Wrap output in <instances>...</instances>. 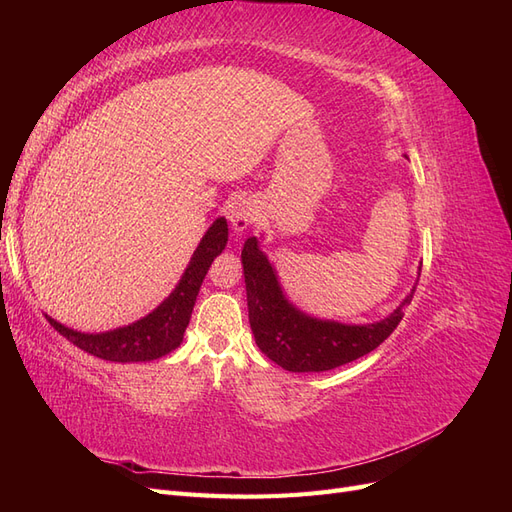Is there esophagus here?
Segmentation results:
<instances>
[{"label":"esophagus","mask_w":512,"mask_h":512,"mask_svg":"<svg viewBox=\"0 0 512 512\" xmlns=\"http://www.w3.org/2000/svg\"><path fill=\"white\" fill-rule=\"evenodd\" d=\"M226 218L235 232H243L256 218V205L250 198H235L226 205Z\"/></svg>","instance_id":"1"}]
</instances>
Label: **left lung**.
<instances>
[{
    "label": "left lung",
    "instance_id": "obj_1",
    "mask_svg": "<svg viewBox=\"0 0 512 512\" xmlns=\"http://www.w3.org/2000/svg\"><path fill=\"white\" fill-rule=\"evenodd\" d=\"M241 260L256 344L288 371H329L376 350L397 329L404 318V305L412 301L416 290L414 286L404 303L380 322L339 324L305 316L286 301L256 237L245 241Z\"/></svg>",
    "mask_w": 512,
    "mask_h": 512
}]
</instances>
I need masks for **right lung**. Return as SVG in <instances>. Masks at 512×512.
<instances>
[{
    "mask_svg": "<svg viewBox=\"0 0 512 512\" xmlns=\"http://www.w3.org/2000/svg\"><path fill=\"white\" fill-rule=\"evenodd\" d=\"M226 241L228 224L224 218H220L213 222L203 241L198 243L188 269H185L177 288L170 292V297L156 312L130 324V327L89 335L72 331L57 320L49 318L51 327L66 339H70L76 348L94 354L104 361L136 363L160 359V356L173 352L183 342V333L190 322L200 284H203L213 258L222 254Z\"/></svg>",
    "mask_w": 512,
    "mask_h": 512,
    "instance_id": "obj_1",
    "label": "right lung"
}]
</instances>
